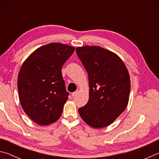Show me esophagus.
Masks as SVG:
<instances>
[{"instance_id":"esophagus-1","label":"esophagus","mask_w":159,"mask_h":159,"mask_svg":"<svg viewBox=\"0 0 159 159\" xmlns=\"http://www.w3.org/2000/svg\"><path fill=\"white\" fill-rule=\"evenodd\" d=\"M79 91L77 90L76 91H75V92H74V93H72V94H71V95H72V97H76V96H77V95H78V94H79Z\"/></svg>"}]
</instances>
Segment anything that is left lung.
<instances>
[{
	"mask_svg": "<svg viewBox=\"0 0 159 159\" xmlns=\"http://www.w3.org/2000/svg\"><path fill=\"white\" fill-rule=\"evenodd\" d=\"M77 55L88 72L89 99L79 109L82 119L95 128L108 126L127 107L130 75L121 59L98 46L78 47Z\"/></svg>",
	"mask_w": 159,
	"mask_h": 159,
	"instance_id": "obj_1",
	"label": "left lung"
}]
</instances>
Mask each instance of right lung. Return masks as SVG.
Segmentation results:
<instances>
[{
    "mask_svg": "<svg viewBox=\"0 0 159 159\" xmlns=\"http://www.w3.org/2000/svg\"><path fill=\"white\" fill-rule=\"evenodd\" d=\"M74 50L68 45L52 43L38 48L21 66L17 79L20 101L37 124L50 125L61 116L69 95L61 68Z\"/></svg>",
    "mask_w": 159,
    "mask_h": 159,
    "instance_id": "obj_1",
    "label": "right lung"
}]
</instances>
